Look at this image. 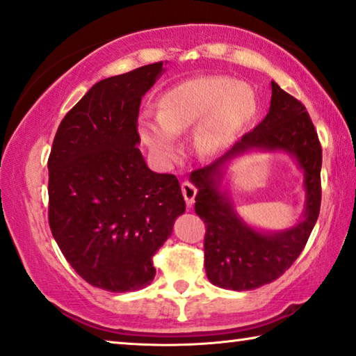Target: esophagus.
<instances>
[{
  "label": "esophagus",
  "instance_id": "obj_1",
  "mask_svg": "<svg viewBox=\"0 0 356 356\" xmlns=\"http://www.w3.org/2000/svg\"><path fill=\"white\" fill-rule=\"evenodd\" d=\"M182 193H184V198H185V203H187L188 208H192L193 206V201H195V196H196V187L192 184L188 182V180H185L182 182Z\"/></svg>",
  "mask_w": 356,
  "mask_h": 356
}]
</instances>
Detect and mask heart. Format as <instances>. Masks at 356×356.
<instances>
[{"mask_svg": "<svg viewBox=\"0 0 356 356\" xmlns=\"http://www.w3.org/2000/svg\"><path fill=\"white\" fill-rule=\"evenodd\" d=\"M256 108V97L248 84L227 76H201L164 92L160 113H142L137 132L155 161L169 168L179 155L176 134L196 127V152L216 156L230 147Z\"/></svg>", "mask_w": 356, "mask_h": 356, "instance_id": "heart-1", "label": "heart"}]
</instances>
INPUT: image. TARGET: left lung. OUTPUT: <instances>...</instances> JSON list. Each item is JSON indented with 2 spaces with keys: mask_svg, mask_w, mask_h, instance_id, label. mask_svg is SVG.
I'll return each instance as SVG.
<instances>
[{
  "mask_svg": "<svg viewBox=\"0 0 356 356\" xmlns=\"http://www.w3.org/2000/svg\"><path fill=\"white\" fill-rule=\"evenodd\" d=\"M251 149H281L305 172L306 212L291 229L259 232L238 216L220 190L226 163ZM321 145L304 105L272 81L265 118L224 156L192 172L198 188L195 212L206 224L204 268L212 284L232 291L261 288L280 278L299 257L316 224L321 204Z\"/></svg>",
  "mask_w": 356,
  "mask_h": 356,
  "instance_id": "1",
  "label": "left lung"
}]
</instances>
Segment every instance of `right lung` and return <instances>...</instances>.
Returning <instances> with one entry per match:
<instances>
[{
    "label": "right lung",
    "mask_w": 356,
    "mask_h": 356,
    "mask_svg": "<svg viewBox=\"0 0 356 356\" xmlns=\"http://www.w3.org/2000/svg\"><path fill=\"white\" fill-rule=\"evenodd\" d=\"M163 72L156 62L95 83L47 160L52 236L79 277L110 293L152 283V259L185 212L177 177L148 169L137 148L140 100Z\"/></svg>",
    "instance_id": "add662e5"
}]
</instances>
